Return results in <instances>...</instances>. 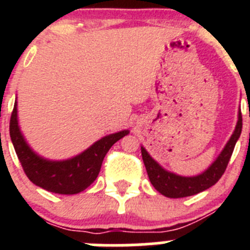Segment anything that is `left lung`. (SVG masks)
<instances>
[{
  "mask_svg": "<svg viewBox=\"0 0 250 250\" xmlns=\"http://www.w3.org/2000/svg\"><path fill=\"white\" fill-rule=\"evenodd\" d=\"M242 112L239 111L237 126L223 151L204 173L196 176H180L167 171L149 155V152L144 147L141 146V155H143L144 165L146 167L147 175H149L152 187L155 188L159 193L167 198H185V196L195 195V194L213 187L222 178L227 169V165L233 154L234 146L237 144L240 132H242Z\"/></svg>",
  "mask_w": 250,
  "mask_h": 250,
  "instance_id": "1",
  "label": "left lung"
}]
</instances>
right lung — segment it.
<instances>
[{
  "label": "right lung",
  "instance_id": "obj_1",
  "mask_svg": "<svg viewBox=\"0 0 250 250\" xmlns=\"http://www.w3.org/2000/svg\"><path fill=\"white\" fill-rule=\"evenodd\" d=\"M129 134V130L110 134L92 144L89 149L62 161H52L39 156L28 146L21 134L17 120V103H15L10 120V136L22 169L37 187L56 194H77L95 182L101 164L110 147Z\"/></svg>",
  "mask_w": 250,
  "mask_h": 250
}]
</instances>
